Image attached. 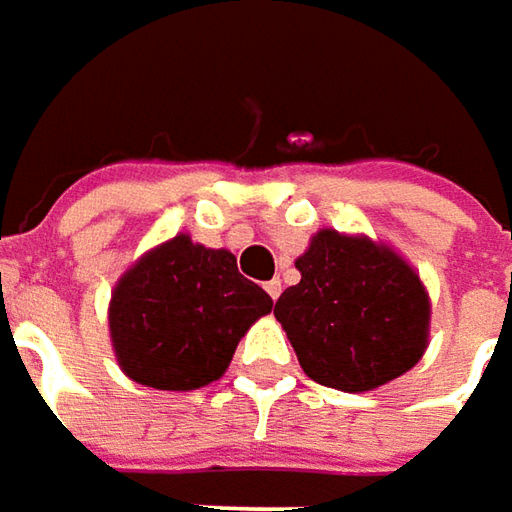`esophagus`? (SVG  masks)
I'll return each mask as SVG.
<instances>
[{"mask_svg":"<svg viewBox=\"0 0 512 512\" xmlns=\"http://www.w3.org/2000/svg\"><path fill=\"white\" fill-rule=\"evenodd\" d=\"M265 290H267V296H270V299L276 302V299L282 296V282H279V279H270V282L265 285Z\"/></svg>","mask_w":512,"mask_h":512,"instance_id":"obj_1","label":"esophagus"}]
</instances>
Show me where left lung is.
<instances>
[{"instance_id":"8db88e82","label":"left lung","mask_w":512,"mask_h":512,"mask_svg":"<svg viewBox=\"0 0 512 512\" xmlns=\"http://www.w3.org/2000/svg\"><path fill=\"white\" fill-rule=\"evenodd\" d=\"M296 270L302 279L279 296L273 316L313 382L364 393L422 359L430 299L396 250L325 227Z\"/></svg>"}]
</instances>
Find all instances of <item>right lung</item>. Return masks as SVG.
<instances>
[{
  "instance_id": "1",
  "label": "right lung",
  "mask_w": 512,
  "mask_h": 512,
  "mask_svg": "<svg viewBox=\"0 0 512 512\" xmlns=\"http://www.w3.org/2000/svg\"><path fill=\"white\" fill-rule=\"evenodd\" d=\"M273 299L245 279L230 250L179 233L148 250L110 293L108 325L125 376L156 390L216 382Z\"/></svg>"
}]
</instances>
